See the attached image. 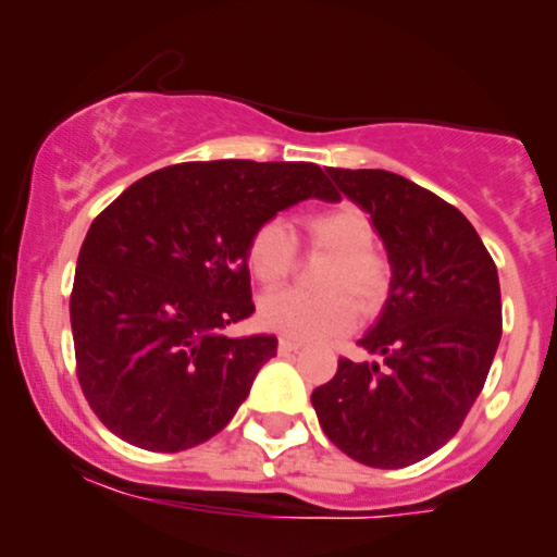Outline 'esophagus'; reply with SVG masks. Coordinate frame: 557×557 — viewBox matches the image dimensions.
Instances as JSON below:
<instances>
[{
    "label": "esophagus",
    "instance_id": "obj_1",
    "mask_svg": "<svg viewBox=\"0 0 557 557\" xmlns=\"http://www.w3.org/2000/svg\"><path fill=\"white\" fill-rule=\"evenodd\" d=\"M298 348H304V343L293 341V337H280V354H293Z\"/></svg>",
    "mask_w": 557,
    "mask_h": 557
}]
</instances>
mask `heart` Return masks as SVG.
I'll return each instance as SVG.
<instances>
[{
  "mask_svg": "<svg viewBox=\"0 0 557 557\" xmlns=\"http://www.w3.org/2000/svg\"><path fill=\"white\" fill-rule=\"evenodd\" d=\"M300 227L309 251L330 253L332 261L319 270V293L283 290L261 300V327L311 341L348 332L356 324V306L361 314H376L393 290V267L376 251L372 216L345 201L306 214ZM246 261L264 287L283 285L298 264L296 235L280 220L261 222L246 246Z\"/></svg>",
  "mask_w": 557,
  "mask_h": 557,
  "instance_id": "1",
  "label": "heart"
}]
</instances>
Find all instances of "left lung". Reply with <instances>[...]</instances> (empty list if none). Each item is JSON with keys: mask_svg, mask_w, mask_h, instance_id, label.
<instances>
[{"mask_svg": "<svg viewBox=\"0 0 557 557\" xmlns=\"http://www.w3.org/2000/svg\"><path fill=\"white\" fill-rule=\"evenodd\" d=\"M327 175L372 214L393 290L359 341L382 361L337 359L311 406L345 456L403 469L456 437L487 382L503 335L497 267L474 225L432 190L385 170Z\"/></svg>", "mask_w": 557, "mask_h": 557, "instance_id": "8db88e82", "label": "left lung"}]
</instances>
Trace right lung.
Instances as JSON below:
<instances>
[{
    "mask_svg": "<svg viewBox=\"0 0 557 557\" xmlns=\"http://www.w3.org/2000/svg\"><path fill=\"white\" fill-rule=\"evenodd\" d=\"M309 196L337 201L311 162H183L140 177L96 216L70 324L75 374L107 430L157 453L225 430L277 356L274 335H222L257 309L246 246Z\"/></svg>",
    "mask_w": 557,
    "mask_h": 557,
    "instance_id": "add662e5",
    "label": "right lung"
}]
</instances>
